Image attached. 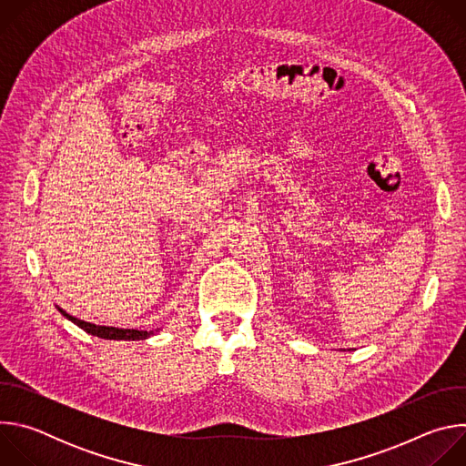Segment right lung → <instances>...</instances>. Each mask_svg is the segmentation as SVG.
<instances>
[{"label":"right lung","instance_id":"right-lung-1","mask_svg":"<svg viewBox=\"0 0 466 466\" xmlns=\"http://www.w3.org/2000/svg\"><path fill=\"white\" fill-rule=\"evenodd\" d=\"M58 311L66 319H70L74 324L83 328L86 334L101 338V339H125V341L128 339V341H135V339H146V338H149L153 334V331H147V329H125V328H114V326H97V324L76 319V317H72L70 313H66L60 308H58Z\"/></svg>","mask_w":466,"mask_h":466}]
</instances>
